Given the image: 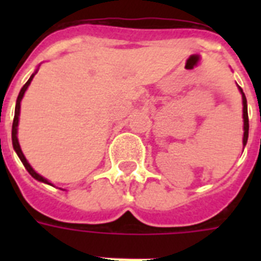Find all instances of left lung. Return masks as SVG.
<instances>
[{"instance_id":"1","label":"left lung","mask_w":261,"mask_h":261,"mask_svg":"<svg viewBox=\"0 0 261 261\" xmlns=\"http://www.w3.org/2000/svg\"><path fill=\"white\" fill-rule=\"evenodd\" d=\"M240 92L243 94V119H244V138H243V145L245 146L248 142V133H249V120H248V106H247V97L244 94L243 89L239 87Z\"/></svg>"}]
</instances>
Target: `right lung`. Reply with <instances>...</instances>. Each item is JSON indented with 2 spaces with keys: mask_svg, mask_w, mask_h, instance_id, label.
Returning <instances> with one entry per match:
<instances>
[{
  "mask_svg": "<svg viewBox=\"0 0 261 261\" xmlns=\"http://www.w3.org/2000/svg\"><path fill=\"white\" fill-rule=\"evenodd\" d=\"M35 74H36V71H35L34 74L31 75L30 80L27 81L25 85L21 88V90H20V93H18L17 96V101H16V110H14V119H13V124H12V143H13V149L14 151L17 153L18 155V159L21 160V163L22 165L25 167V169L28 172H30V174L34 178H36L38 181H42V182H46V184H50V186H53L47 178H44L43 176H40L39 173H36V172L34 171V168L31 167L30 164H28V161H27V159L24 157V154H22V151H21V147H20V143H18V139H17V126H18V116H20V102H21V98L22 96H24V93H25V90L27 88L30 87V84L31 81H32V79L35 77Z\"/></svg>",
  "mask_w": 261,
  "mask_h": 261,
  "instance_id": "add662e5",
  "label": "right lung"
}]
</instances>
